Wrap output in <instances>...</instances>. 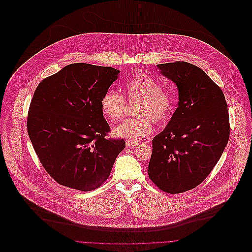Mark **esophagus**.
<instances>
[{"instance_id":"1","label":"esophagus","mask_w":252,"mask_h":252,"mask_svg":"<svg viewBox=\"0 0 252 252\" xmlns=\"http://www.w3.org/2000/svg\"><path fill=\"white\" fill-rule=\"evenodd\" d=\"M139 144H140L139 142H131V141H127V142H126V145H127L128 147H133V146L139 145Z\"/></svg>"}]
</instances>
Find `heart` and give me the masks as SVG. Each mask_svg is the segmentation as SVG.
<instances>
[{
	"label": "heart",
	"mask_w": 252,
	"mask_h": 252,
	"mask_svg": "<svg viewBox=\"0 0 252 252\" xmlns=\"http://www.w3.org/2000/svg\"><path fill=\"white\" fill-rule=\"evenodd\" d=\"M130 105L136 104L134 115L113 128V134L131 142H138L152 133V124L167 123L173 112V100L162 85L147 75H137L125 84V96L108 90L101 100V110L109 122L121 118Z\"/></svg>",
	"instance_id": "b5f03b06"
}]
</instances>
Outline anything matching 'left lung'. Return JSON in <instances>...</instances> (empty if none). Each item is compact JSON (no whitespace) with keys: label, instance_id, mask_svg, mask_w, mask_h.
<instances>
[{"label":"left lung","instance_id":"1","mask_svg":"<svg viewBox=\"0 0 252 252\" xmlns=\"http://www.w3.org/2000/svg\"><path fill=\"white\" fill-rule=\"evenodd\" d=\"M179 89V108L152 141L148 177L162 191L179 194L211 174L230 136L229 111L221 88L202 69L184 61L160 64Z\"/></svg>","mask_w":252,"mask_h":252}]
</instances>
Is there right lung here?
Returning a JSON list of instances; mask_svg holds the SVG:
<instances>
[{
	"instance_id": "1",
	"label": "right lung",
	"mask_w": 252,
	"mask_h": 252,
	"mask_svg": "<svg viewBox=\"0 0 252 252\" xmlns=\"http://www.w3.org/2000/svg\"><path fill=\"white\" fill-rule=\"evenodd\" d=\"M118 73L111 67L74 63L38 83L27 131L39 162L57 183L91 191L108 180L125 142L108 138L101 100Z\"/></svg>"
}]
</instances>
